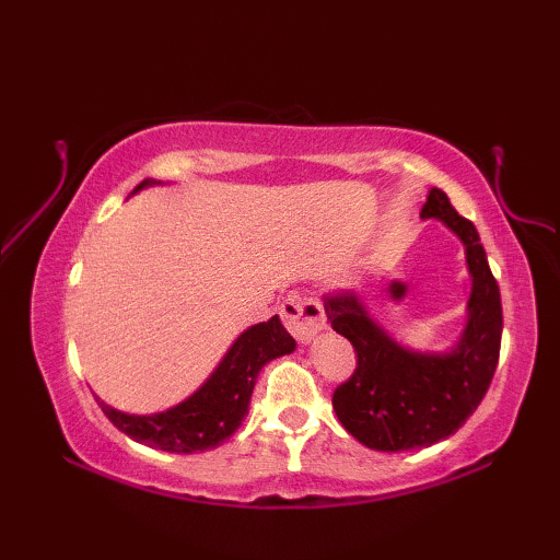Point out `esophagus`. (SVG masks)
I'll list each match as a JSON object with an SVG mask.
<instances>
[{"label":"esophagus","mask_w":560,"mask_h":560,"mask_svg":"<svg viewBox=\"0 0 560 560\" xmlns=\"http://www.w3.org/2000/svg\"><path fill=\"white\" fill-rule=\"evenodd\" d=\"M281 319L295 339L307 343L325 327V311L311 295L293 293L281 303Z\"/></svg>","instance_id":"esophagus-1"}]
</instances>
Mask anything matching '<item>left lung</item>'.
<instances>
[{"label": "left lung", "mask_w": 560, "mask_h": 560, "mask_svg": "<svg viewBox=\"0 0 560 560\" xmlns=\"http://www.w3.org/2000/svg\"><path fill=\"white\" fill-rule=\"evenodd\" d=\"M423 219L445 221L467 247L471 273L469 319L455 351L423 355L389 339L349 291L327 293L331 329L353 343L355 371L331 397L341 425L371 450H419L457 433L477 411L501 355L503 307L479 233L459 217L443 189L433 187Z\"/></svg>", "instance_id": "obj_1"}]
</instances>
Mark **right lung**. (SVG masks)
I'll return each instance as SVG.
<instances>
[{"instance_id": "1", "label": "right lung", "mask_w": 560, "mask_h": 560, "mask_svg": "<svg viewBox=\"0 0 560 560\" xmlns=\"http://www.w3.org/2000/svg\"><path fill=\"white\" fill-rule=\"evenodd\" d=\"M147 185H153V180L139 183L135 192ZM293 349L295 339L283 329L279 315H273L267 323L243 331L207 383L168 411L132 416L110 409L98 397L96 401L110 423L137 443L177 452V455L213 450L231 438L247 416V404L261 365Z\"/></svg>"}]
</instances>
